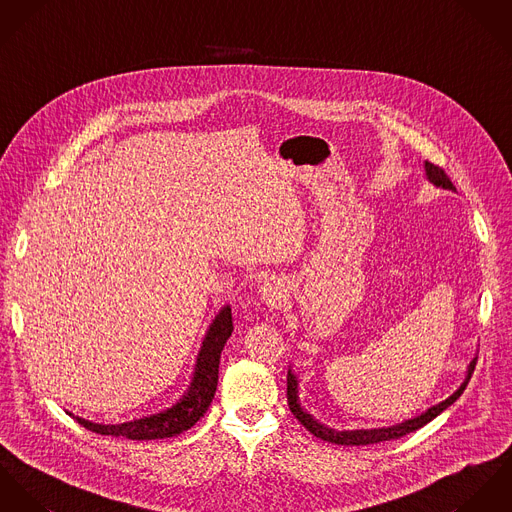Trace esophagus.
I'll return each mask as SVG.
<instances>
[{
	"instance_id": "34e87169",
	"label": "esophagus",
	"mask_w": 512,
	"mask_h": 512,
	"mask_svg": "<svg viewBox=\"0 0 512 512\" xmlns=\"http://www.w3.org/2000/svg\"><path fill=\"white\" fill-rule=\"evenodd\" d=\"M284 298H286V283H284V279H281V277L273 275L261 286V300L267 306L277 308V306H281Z\"/></svg>"
}]
</instances>
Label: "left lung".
Wrapping results in <instances>:
<instances>
[{
    "instance_id": "obj_1",
    "label": "left lung",
    "mask_w": 512,
    "mask_h": 512,
    "mask_svg": "<svg viewBox=\"0 0 512 512\" xmlns=\"http://www.w3.org/2000/svg\"><path fill=\"white\" fill-rule=\"evenodd\" d=\"M424 169H426V176L428 180L438 186V188H446V190H455L450 176L446 174L444 169L432 165V163H424ZM475 363L477 359H473L469 363V369H467V375H465V381L461 383V387L455 391L452 397L442 400L440 404L428 408L426 412H422L420 416L416 418H410V420H404L402 424L397 426H389V428H371V430H332L324 424H320L312 414H308L300 402H298V379L292 375V371L288 369V375H286V397H288V408L290 412L298 418V422L308 430L312 432L316 438L324 440V442H332V444H338V446H369V444H379V442H389V440H397L402 438L410 432H416L418 428L426 426L430 420H434L440 412H444L448 406H452L457 398L461 397V393L465 391L473 371H475Z\"/></svg>"
}]
</instances>
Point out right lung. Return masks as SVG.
<instances>
[{
  "label": "right lung",
  "instance_id": "add662e5",
  "mask_svg": "<svg viewBox=\"0 0 512 512\" xmlns=\"http://www.w3.org/2000/svg\"><path fill=\"white\" fill-rule=\"evenodd\" d=\"M231 332H233L231 308L224 306L202 341V347L196 359V371L186 395L171 408L151 416H143L139 420L123 422V424H96L76 416L78 424L102 436H115V438L123 436L129 440H163V438L178 436L184 430L192 428L206 414L212 398L216 395L220 355Z\"/></svg>",
  "mask_w": 512,
  "mask_h": 512
}]
</instances>
